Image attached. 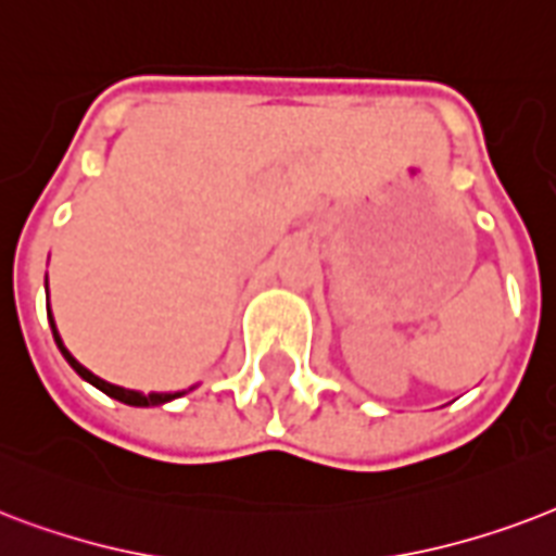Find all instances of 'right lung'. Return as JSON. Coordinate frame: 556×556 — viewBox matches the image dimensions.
<instances>
[{
  "mask_svg": "<svg viewBox=\"0 0 556 556\" xmlns=\"http://www.w3.org/2000/svg\"><path fill=\"white\" fill-rule=\"evenodd\" d=\"M46 299H49V275H46ZM49 307V304H46ZM49 325H51V333H54V342H58L60 348V354L66 356V363L75 368L80 377H84L86 382H92L94 389H101L103 394H110V397L115 400H122V403H127V406H162V403H170V400L176 397H182V394H188V391H150V394H141V391H132V389H122V386H113V382H106L101 380L98 374H92L86 365H80L75 359V356L68 354V348L63 345V339H60L58 333V325H54V316H51V309H49Z\"/></svg>",
  "mask_w": 556,
  "mask_h": 556,
  "instance_id": "obj_1",
  "label": "right lung"
}]
</instances>
